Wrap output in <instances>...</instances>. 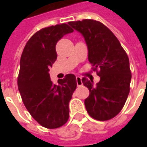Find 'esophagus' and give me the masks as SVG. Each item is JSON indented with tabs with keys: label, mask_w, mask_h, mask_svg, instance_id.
<instances>
[{
	"label": "esophagus",
	"mask_w": 147,
	"mask_h": 147,
	"mask_svg": "<svg viewBox=\"0 0 147 147\" xmlns=\"http://www.w3.org/2000/svg\"><path fill=\"white\" fill-rule=\"evenodd\" d=\"M76 83H77V86H80L83 85V83H82V79H81V77L80 76H76Z\"/></svg>",
	"instance_id": "esophagus-1"
}]
</instances>
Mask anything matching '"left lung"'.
I'll use <instances>...</instances> for the list:
<instances>
[{
  "mask_svg": "<svg viewBox=\"0 0 147 147\" xmlns=\"http://www.w3.org/2000/svg\"><path fill=\"white\" fill-rule=\"evenodd\" d=\"M82 34L88 48V60L100 81L82 79L89 89L85 106L90 117L100 121L109 120L120 113L130 91L131 73L129 59L119 40L108 27L99 21L83 20L68 22Z\"/></svg>",
  "mask_w": 147,
  "mask_h": 147,
  "instance_id": "8db88e82",
  "label": "left lung"
}]
</instances>
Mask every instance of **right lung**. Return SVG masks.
<instances>
[{
    "label": "right lung",
    "mask_w": 147,
    "mask_h": 147,
    "mask_svg": "<svg viewBox=\"0 0 147 147\" xmlns=\"http://www.w3.org/2000/svg\"><path fill=\"white\" fill-rule=\"evenodd\" d=\"M73 32L67 24L42 28L33 34L24 49L17 83L25 107L46 128L63 126L69 118V102L76 88V78L67 74L53 84L49 74L57 58L56 45Z\"/></svg>",
    "instance_id": "add662e5"
}]
</instances>
